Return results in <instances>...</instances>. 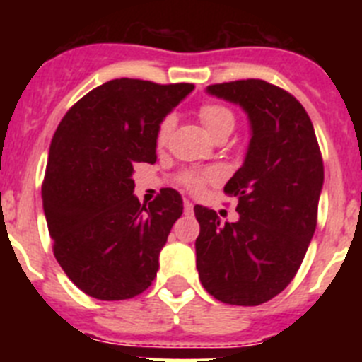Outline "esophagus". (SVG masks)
<instances>
[{
	"instance_id": "esophagus-1",
	"label": "esophagus",
	"mask_w": 362,
	"mask_h": 362,
	"mask_svg": "<svg viewBox=\"0 0 362 362\" xmlns=\"http://www.w3.org/2000/svg\"><path fill=\"white\" fill-rule=\"evenodd\" d=\"M194 212V204H192V201L185 199V214H192Z\"/></svg>"
}]
</instances>
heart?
Here are the masks:
<instances>
[{
    "instance_id": "obj_1",
    "label": "heart",
    "mask_w": 362,
    "mask_h": 362,
    "mask_svg": "<svg viewBox=\"0 0 362 362\" xmlns=\"http://www.w3.org/2000/svg\"><path fill=\"white\" fill-rule=\"evenodd\" d=\"M199 119L204 124V129L214 139H219V137H228L230 134L235 129V116L228 107L219 103H204L199 108ZM172 129H174V116H166L165 119L159 124L158 134H156V143L159 146L165 145L168 141V136H170ZM217 175L216 170L210 172H185L179 181L185 185L190 190H199L203 187L204 181L214 179Z\"/></svg>"
}]
</instances>
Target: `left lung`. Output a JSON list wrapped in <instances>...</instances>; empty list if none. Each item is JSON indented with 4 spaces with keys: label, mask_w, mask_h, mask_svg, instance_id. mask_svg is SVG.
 I'll return each instance as SVG.
<instances>
[{
    "label": "left lung",
    "mask_w": 362,
    "mask_h": 362,
    "mask_svg": "<svg viewBox=\"0 0 362 362\" xmlns=\"http://www.w3.org/2000/svg\"><path fill=\"white\" fill-rule=\"evenodd\" d=\"M206 94L245 110L250 143L241 168L225 185L238 196L235 223L221 225L196 204V267L204 290L221 303L257 306L296 277L317 225L325 168L303 105L263 79L206 86Z\"/></svg>",
    "instance_id": "left-lung-1"
}]
</instances>
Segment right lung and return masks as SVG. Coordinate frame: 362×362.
Returning a JSON list of instances; mask_svg holds the SVG:
<instances>
[{"mask_svg":"<svg viewBox=\"0 0 362 362\" xmlns=\"http://www.w3.org/2000/svg\"><path fill=\"white\" fill-rule=\"evenodd\" d=\"M194 85L112 79L74 105L57 127L45 172L43 210L54 255L86 296H139L159 270V252L183 199L163 188L148 206L134 196V166L153 165L159 124Z\"/></svg>","mask_w":362,"mask_h":362,"instance_id":"right-lung-1","label":"right lung"}]
</instances>
